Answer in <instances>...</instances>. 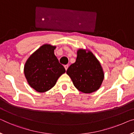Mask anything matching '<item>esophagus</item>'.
I'll use <instances>...</instances> for the list:
<instances>
[{"instance_id":"34e87169","label":"esophagus","mask_w":134,"mask_h":134,"mask_svg":"<svg viewBox=\"0 0 134 134\" xmlns=\"http://www.w3.org/2000/svg\"><path fill=\"white\" fill-rule=\"evenodd\" d=\"M68 65H65L64 66V67H65V69H66V70L68 69Z\"/></svg>"}]
</instances>
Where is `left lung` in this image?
Returning <instances> with one entry per match:
<instances>
[{
	"mask_svg": "<svg viewBox=\"0 0 134 134\" xmlns=\"http://www.w3.org/2000/svg\"><path fill=\"white\" fill-rule=\"evenodd\" d=\"M66 73L75 87L84 93L98 90L104 80L100 63L90 51L79 49L75 62L68 68Z\"/></svg>",
	"mask_w": 134,
	"mask_h": 134,
	"instance_id": "8db88e82",
	"label": "left lung"
}]
</instances>
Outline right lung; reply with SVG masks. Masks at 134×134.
I'll list each match as a JSON object with an SVG mask.
<instances>
[{
	"instance_id": "right-lung-1",
	"label": "right lung",
	"mask_w": 134,
	"mask_h": 134,
	"mask_svg": "<svg viewBox=\"0 0 134 134\" xmlns=\"http://www.w3.org/2000/svg\"><path fill=\"white\" fill-rule=\"evenodd\" d=\"M55 46L44 44L27 60L24 68L26 79L30 86L42 93L53 87L57 80L66 72L54 55Z\"/></svg>"
}]
</instances>
